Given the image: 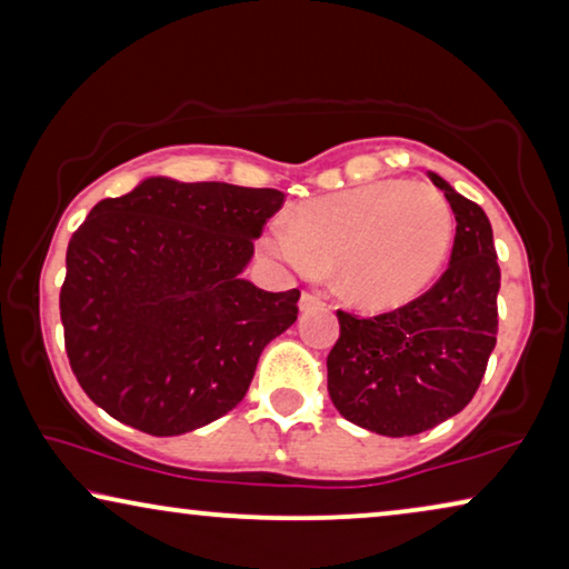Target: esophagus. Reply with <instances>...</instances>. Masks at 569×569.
Returning a JSON list of instances; mask_svg holds the SVG:
<instances>
[{
	"label": "esophagus",
	"mask_w": 569,
	"mask_h": 569,
	"mask_svg": "<svg viewBox=\"0 0 569 569\" xmlns=\"http://www.w3.org/2000/svg\"><path fill=\"white\" fill-rule=\"evenodd\" d=\"M319 303H322V296H317V293H311V291H303V293H301V301H299L301 311L315 309V307H319Z\"/></svg>",
	"instance_id": "34e87169"
}]
</instances>
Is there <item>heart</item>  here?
Returning a JSON list of instances; mask_svg holds the SVG:
<instances>
[{"mask_svg":"<svg viewBox=\"0 0 569 569\" xmlns=\"http://www.w3.org/2000/svg\"><path fill=\"white\" fill-rule=\"evenodd\" d=\"M453 242V211L428 182L371 180L311 198L276 221L262 247L303 276L335 268V283L361 309L410 303L441 273Z\"/></svg>","mask_w":569,"mask_h":569,"instance_id":"obj_1","label":"heart"}]
</instances>
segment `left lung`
I'll use <instances>...</instances> for the list:
<instances>
[{
  "label": "left lung",
  "mask_w": 569,
  "mask_h": 569,
  "mask_svg": "<svg viewBox=\"0 0 569 569\" xmlns=\"http://www.w3.org/2000/svg\"><path fill=\"white\" fill-rule=\"evenodd\" d=\"M456 216L451 262L395 311H338L327 391L342 418L379 436H418L471 402L498 342L500 268L482 208L430 172Z\"/></svg>",
  "instance_id": "1"
}]
</instances>
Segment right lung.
<instances>
[{"instance_id": "obj_1", "label": "right lung", "mask_w": 569, "mask_h": 569, "mask_svg": "<svg viewBox=\"0 0 569 569\" xmlns=\"http://www.w3.org/2000/svg\"><path fill=\"white\" fill-rule=\"evenodd\" d=\"M286 196L149 178L69 239L61 325L79 387L110 418L180 436L242 402L262 348L299 315L242 270Z\"/></svg>"}]
</instances>
